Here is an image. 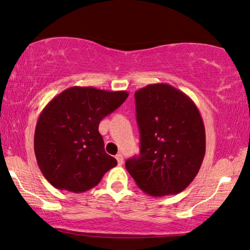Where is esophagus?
Listing matches in <instances>:
<instances>
[{"mask_svg":"<svg viewBox=\"0 0 250 250\" xmlns=\"http://www.w3.org/2000/svg\"><path fill=\"white\" fill-rule=\"evenodd\" d=\"M115 157H116L118 165H122V164H123V162H124V160H123V155H122V154H117V155L115 156Z\"/></svg>","mask_w":250,"mask_h":250,"instance_id":"34e87169","label":"esophagus"}]
</instances>
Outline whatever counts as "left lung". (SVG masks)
Instances as JSON below:
<instances>
[{"label":"left lung","mask_w":250,"mask_h":250,"mask_svg":"<svg viewBox=\"0 0 250 250\" xmlns=\"http://www.w3.org/2000/svg\"><path fill=\"white\" fill-rule=\"evenodd\" d=\"M140 156L126 161L128 173L152 197L178 194L197 176L206 153V130L193 101L168 83L135 91Z\"/></svg>","instance_id":"8db88e82"}]
</instances>
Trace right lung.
Wrapping results in <instances>:
<instances>
[{"instance_id": "add662e5", "label": "right lung", "mask_w": 250, "mask_h": 250, "mask_svg": "<svg viewBox=\"0 0 250 250\" xmlns=\"http://www.w3.org/2000/svg\"><path fill=\"white\" fill-rule=\"evenodd\" d=\"M127 97L125 90L75 86L48 103L37 122L34 153L51 186L82 193L116 167L117 161L105 152L98 125Z\"/></svg>"}]
</instances>
